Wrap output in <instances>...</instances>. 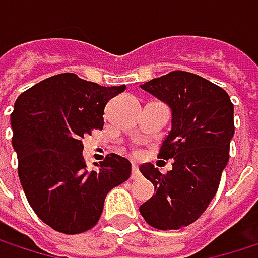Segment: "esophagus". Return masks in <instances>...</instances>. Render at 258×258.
<instances>
[{
	"mask_svg": "<svg viewBox=\"0 0 258 258\" xmlns=\"http://www.w3.org/2000/svg\"><path fill=\"white\" fill-rule=\"evenodd\" d=\"M139 167L136 166V164H133V167H131V179H136V178H139Z\"/></svg>",
	"mask_w": 258,
	"mask_h": 258,
	"instance_id": "1",
	"label": "esophagus"
}]
</instances>
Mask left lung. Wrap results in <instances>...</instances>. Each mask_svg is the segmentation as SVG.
I'll use <instances>...</instances> for the list:
<instances>
[{"label": "left lung", "instance_id": "obj_1", "mask_svg": "<svg viewBox=\"0 0 258 258\" xmlns=\"http://www.w3.org/2000/svg\"><path fill=\"white\" fill-rule=\"evenodd\" d=\"M140 88L172 109V130L158 157L173 164L166 175L149 163L140 166L157 192L139 211L154 229L178 230L192 224L217 194L234 134L233 104L218 85L180 70Z\"/></svg>", "mask_w": 258, "mask_h": 258}]
</instances>
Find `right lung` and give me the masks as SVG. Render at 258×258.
I'll use <instances>...</instances> for the list:
<instances>
[{
    "label": "right lung",
    "mask_w": 258,
    "mask_h": 258,
    "mask_svg": "<svg viewBox=\"0 0 258 258\" xmlns=\"http://www.w3.org/2000/svg\"><path fill=\"white\" fill-rule=\"evenodd\" d=\"M125 91L62 73L22 92L10 116L18 173L28 203L53 230L78 234L92 229L107 192L128 179L131 163L110 154L88 170L82 139L103 130L104 107Z\"/></svg>",
    "instance_id": "right-lung-1"
}]
</instances>
